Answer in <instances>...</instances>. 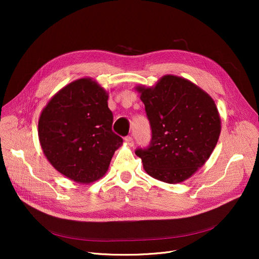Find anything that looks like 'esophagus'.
Instances as JSON below:
<instances>
[{
    "mask_svg": "<svg viewBox=\"0 0 259 259\" xmlns=\"http://www.w3.org/2000/svg\"><path fill=\"white\" fill-rule=\"evenodd\" d=\"M124 141H125V143H126L128 146H130V147H132V146L134 145V141H133L132 137H130V135H128V137H126V138L124 139Z\"/></svg>",
    "mask_w": 259,
    "mask_h": 259,
    "instance_id": "34e87169",
    "label": "esophagus"
}]
</instances>
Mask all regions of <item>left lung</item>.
Instances as JSON below:
<instances>
[{"label":"left lung","instance_id":"obj_1","mask_svg":"<svg viewBox=\"0 0 259 259\" xmlns=\"http://www.w3.org/2000/svg\"><path fill=\"white\" fill-rule=\"evenodd\" d=\"M151 126V142L139 148L145 171L168 184L182 183L202 167L221 134L210 95L186 78L162 76L154 87L138 86Z\"/></svg>","mask_w":259,"mask_h":259}]
</instances>
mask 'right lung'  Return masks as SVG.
Returning <instances> with one entry per match:
<instances>
[{"instance_id":"add662e5","label":"right lung","mask_w":259,"mask_h":259,"mask_svg":"<svg viewBox=\"0 0 259 259\" xmlns=\"http://www.w3.org/2000/svg\"><path fill=\"white\" fill-rule=\"evenodd\" d=\"M108 93L89 77L56 93L38 119V139L50 164L76 183L90 184L107 172L122 139L112 131Z\"/></svg>"}]
</instances>
